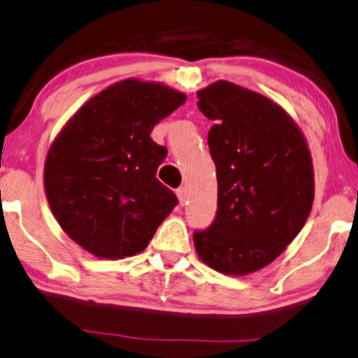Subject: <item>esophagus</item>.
I'll list each match as a JSON object with an SVG mask.
<instances>
[{"label":"esophagus","mask_w":358,"mask_h":358,"mask_svg":"<svg viewBox=\"0 0 358 358\" xmlns=\"http://www.w3.org/2000/svg\"><path fill=\"white\" fill-rule=\"evenodd\" d=\"M178 197L180 201V204H186L187 199H189V192H187V187H179L178 189Z\"/></svg>","instance_id":"esophagus-1"}]
</instances>
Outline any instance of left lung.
<instances>
[{
  "instance_id": "8db88e82",
  "label": "left lung",
  "mask_w": 358,
  "mask_h": 358,
  "mask_svg": "<svg viewBox=\"0 0 358 358\" xmlns=\"http://www.w3.org/2000/svg\"><path fill=\"white\" fill-rule=\"evenodd\" d=\"M214 121L207 143L217 174V213L194 231L207 266L229 275L266 267L295 239L314 202V169L301 129L280 106L229 81L197 92Z\"/></svg>"
}]
</instances>
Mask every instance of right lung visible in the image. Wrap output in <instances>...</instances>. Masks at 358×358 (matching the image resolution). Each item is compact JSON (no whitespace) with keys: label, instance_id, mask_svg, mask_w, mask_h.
I'll return each mask as SVG.
<instances>
[{"label":"right lung","instance_id":"obj_1","mask_svg":"<svg viewBox=\"0 0 358 358\" xmlns=\"http://www.w3.org/2000/svg\"><path fill=\"white\" fill-rule=\"evenodd\" d=\"M186 94L126 79L87 101L59 132L44 164V189L63 231L87 252L122 259L148 247L179 204L159 182L167 156L151 139Z\"/></svg>","mask_w":358,"mask_h":358}]
</instances>
